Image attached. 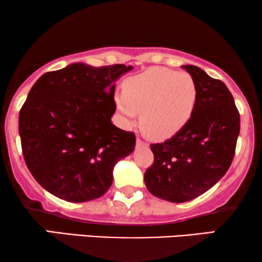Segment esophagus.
Returning <instances> with one entry per match:
<instances>
[{
    "label": "esophagus",
    "mask_w": 262,
    "mask_h": 262,
    "mask_svg": "<svg viewBox=\"0 0 262 262\" xmlns=\"http://www.w3.org/2000/svg\"><path fill=\"white\" fill-rule=\"evenodd\" d=\"M136 146H137V148H141V146H148V143L142 141L141 138H137V141H136Z\"/></svg>",
    "instance_id": "1"
}]
</instances>
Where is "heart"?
<instances>
[{
	"instance_id": "b5f03b06",
	"label": "heart",
	"mask_w": 262,
	"mask_h": 262,
	"mask_svg": "<svg viewBox=\"0 0 262 262\" xmlns=\"http://www.w3.org/2000/svg\"><path fill=\"white\" fill-rule=\"evenodd\" d=\"M198 89L185 71L150 68L128 77L116 105L128 123L142 112L143 131L155 139H167L185 126L194 111Z\"/></svg>"
}]
</instances>
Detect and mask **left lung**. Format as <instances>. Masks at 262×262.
Returning a JSON list of instances; mask_svg holds the SVG:
<instances>
[{
	"label": "left lung",
	"instance_id": "1",
	"mask_svg": "<svg viewBox=\"0 0 262 262\" xmlns=\"http://www.w3.org/2000/svg\"><path fill=\"white\" fill-rule=\"evenodd\" d=\"M196 84L191 118L163 143L151 144L154 163L146 169V188L157 198L185 203L217 184L227 173L239 135V113L221 80L194 66H182Z\"/></svg>",
	"mask_w": 262,
	"mask_h": 262
}]
</instances>
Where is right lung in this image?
Returning <instances> with one entry per match:
<instances>
[{
  "label": "right lung",
  "instance_id": "obj_1",
  "mask_svg": "<svg viewBox=\"0 0 262 262\" xmlns=\"http://www.w3.org/2000/svg\"><path fill=\"white\" fill-rule=\"evenodd\" d=\"M131 66L74 63L38 78L19 114L25 162L51 194L83 203L105 194L136 136L112 124L114 89Z\"/></svg>",
  "mask_w": 262,
  "mask_h": 262
}]
</instances>
